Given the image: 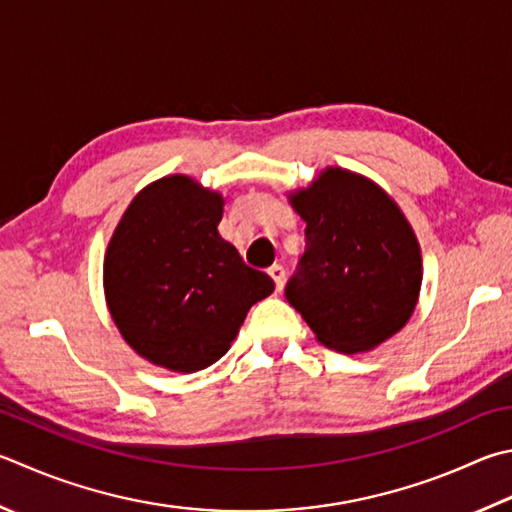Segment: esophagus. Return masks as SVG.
<instances>
[{
    "mask_svg": "<svg viewBox=\"0 0 512 512\" xmlns=\"http://www.w3.org/2000/svg\"><path fill=\"white\" fill-rule=\"evenodd\" d=\"M268 275L273 277V282H275V288H277V291H282L284 280H286V271H284V266H280V264H273L271 268H268Z\"/></svg>",
    "mask_w": 512,
    "mask_h": 512,
    "instance_id": "obj_1",
    "label": "esophagus"
}]
</instances>
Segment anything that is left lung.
Instances as JSON below:
<instances>
[{"instance_id": "left-lung-1", "label": "left lung", "mask_w": 512, "mask_h": 512, "mask_svg": "<svg viewBox=\"0 0 512 512\" xmlns=\"http://www.w3.org/2000/svg\"><path fill=\"white\" fill-rule=\"evenodd\" d=\"M291 203L306 221V246L284 293L322 345L358 353L401 331L423 273L416 237L396 203L340 167L324 170Z\"/></svg>"}]
</instances>
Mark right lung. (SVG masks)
<instances>
[{
    "label": "right lung",
    "mask_w": 512,
    "mask_h": 512,
    "mask_svg": "<svg viewBox=\"0 0 512 512\" xmlns=\"http://www.w3.org/2000/svg\"><path fill=\"white\" fill-rule=\"evenodd\" d=\"M224 201L188 176L147 185L109 241L105 293L116 327L143 358L199 371L228 351L273 280L219 235Z\"/></svg>",
    "instance_id": "right-lung-1"
}]
</instances>
